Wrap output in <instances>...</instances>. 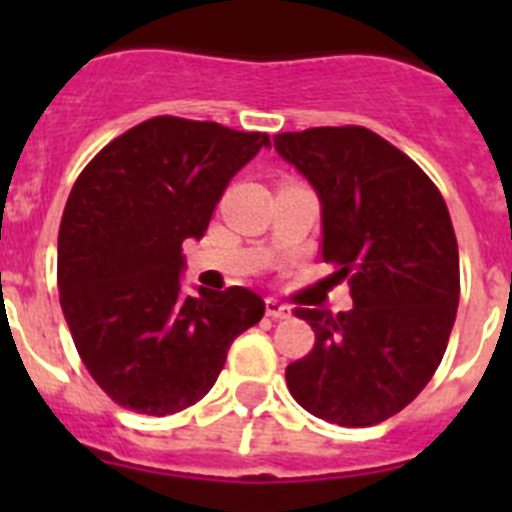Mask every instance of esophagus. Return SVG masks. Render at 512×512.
Wrapping results in <instances>:
<instances>
[{
	"label": "esophagus",
	"instance_id": "34e87169",
	"mask_svg": "<svg viewBox=\"0 0 512 512\" xmlns=\"http://www.w3.org/2000/svg\"><path fill=\"white\" fill-rule=\"evenodd\" d=\"M266 315H269V318H289V315H292V307L274 300V297H266Z\"/></svg>",
	"mask_w": 512,
	"mask_h": 512
}]
</instances>
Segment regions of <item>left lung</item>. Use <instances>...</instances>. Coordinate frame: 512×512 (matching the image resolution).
<instances>
[{"label": "left lung", "mask_w": 512, "mask_h": 512, "mask_svg": "<svg viewBox=\"0 0 512 512\" xmlns=\"http://www.w3.org/2000/svg\"><path fill=\"white\" fill-rule=\"evenodd\" d=\"M320 200L323 261L354 307H297L315 330L287 387L315 418L364 428L400 413L431 382L459 307V248L436 184L366 128L274 135Z\"/></svg>", "instance_id": "obj_1"}]
</instances>
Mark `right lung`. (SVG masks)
Segmentation results:
<instances>
[{
  "mask_svg": "<svg viewBox=\"0 0 512 512\" xmlns=\"http://www.w3.org/2000/svg\"><path fill=\"white\" fill-rule=\"evenodd\" d=\"M266 133L153 117L81 171L58 230V292L81 361L117 405L179 413L223 372L228 348L264 318L246 287L182 289L187 238L200 241L225 187Z\"/></svg>",
  "mask_w": 512,
  "mask_h": 512,
  "instance_id": "obj_1",
  "label": "right lung"
}]
</instances>
